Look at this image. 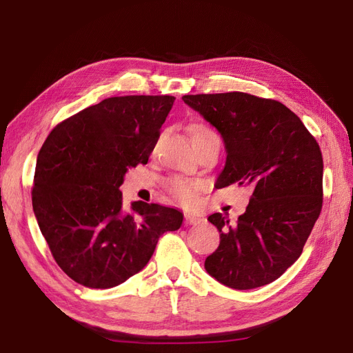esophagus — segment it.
Instances as JSON below:
<instances>
[{"instance_id":"1","label":"esophagus","mask_w":353,"mask_h":353,"mask_svg":"<svg viewBox=\"0 0 353 353\" xmlns=\"http://www.w3.org/2000/svg\"><path fill=\"white\" fill-rule=\"evenodd\" d=\"M200 221H201L200 216L192 215V214H185V223L186 224H197Z\"/></svg>"}]
</instances>
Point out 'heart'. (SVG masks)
<instances>
[{
    "label": "heart",
    "mask_w": 353,
    "mask_h": 353,
    "mask_svg": "<svg viewBox=\"0 0 353 353\" xmlns=\"http://www.w3.org/2000/svg\"><path fill=\"white\" fill-rule=\"evenodd\" d=\"M212 134H215V133L205 125H196L191 132L192 142L208 138V137H212ZM165 188H167V191L171 194L172 197L177 199L179 201H182V203H185V205H191L196 201V191H197L196 185H194L192 182L185 181V179L170 177L165 181Z\"/></svg>",
    "instance_id": "1"
}]
</instances>
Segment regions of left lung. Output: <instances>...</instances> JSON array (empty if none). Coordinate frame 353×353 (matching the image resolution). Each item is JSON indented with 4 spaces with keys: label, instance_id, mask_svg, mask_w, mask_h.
<instances>
[{
    "label": "left lung",
    "instance_id": "left-lung-1",
    "mask_svg": "<svg viewBox=\"0 0 353 353\" xmlns=\"http://www.w3.org/2000/svg\"><path fill=\"white\" fill-rule=\"evenodd\" d=\"M182 100L226 145L215 188H253L235 224L220 212L208 216L220 232V245L206 258V272L235 290L276 281L302 254L323 205V157L316 138L294 112L272 99L226 92Z\"/></svg>",
    "mask_w": 353,
    "mask_h": 353
}]
</instances>
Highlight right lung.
I'll list each match as a JSON object with an SVG mask.
<instances>
[{
	"instance_id": "add662e5",
	"label": "right lung",
	"mask_w": 353,
	"mask_h": 353,
	"mask_svg": "<svg viewBox=\"0 0 353 353\" xmlns=\"http://www.w3.org/2000/svg\"><path fill=\"white\" fill-rule=\"evenodd\" d=\"M171 95L110 97L66 118L37 154L32 191L52 258L72 281L112 288L147 265L157 239L182 226L174 208L123 206L119 186L147 163L174 103Z\"/></svg>"
}]
</instances>
